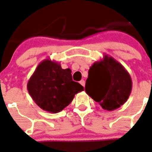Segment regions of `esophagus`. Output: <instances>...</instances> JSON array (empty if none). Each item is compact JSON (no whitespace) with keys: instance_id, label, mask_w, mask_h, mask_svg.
I'll return each instance as SVG.
<instances>
[{"instance_id":"obj_1","label":"esophagus","mask_w":152,"mask_h":152,"mask_svg":"<svg viewBox=\"0 0 152 152\" xmlns=\"http://www.w3.org/2000/svg\"><path fill=\"white\" fill-rule=\"evenodd\" d=\"M80 84L83 85V87H85V80H82L80 81Z\"/></svg>"}]
</instances>
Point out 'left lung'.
Returning <instances> with one entry per match:
<instances>
[{
  "label": "left lung",
  "instance_id": "left-lung-1",
  "mask_svg": "<svg viewBox=\"0 0 152 152\" xmlns=\"http://www.w3.org/2000/svg\"><path fill=\"white\" fill-rule=\"evenodd\" d=\"M132 90L131 77L125 67L108 54L88 71L85 92L104 110H115L127 101Z\"/></svg>",
  "mask_w": 152,
  "mask_h": 152
}]
</instances>
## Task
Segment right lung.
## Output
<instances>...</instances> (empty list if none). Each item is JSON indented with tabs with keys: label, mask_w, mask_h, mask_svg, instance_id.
<instances>
[{
	"label": "right lung",
	"mask_w": 152,
	"mask_h": 152,
	"mask_svg": "<svg viewBox=\"0 0 152 152\" xmlns=\"http://www.w3.org/2000/svg\"><path fill=\"white\" fill-rule=\"evenodd\" d=\"M70 69L50 59L41 62L27 83V90L36 104L45 111L60 112L72 101L77 93L84 90L72 80Z\"/></svg>",
	"instance_id": "1"
}]
</instances>
